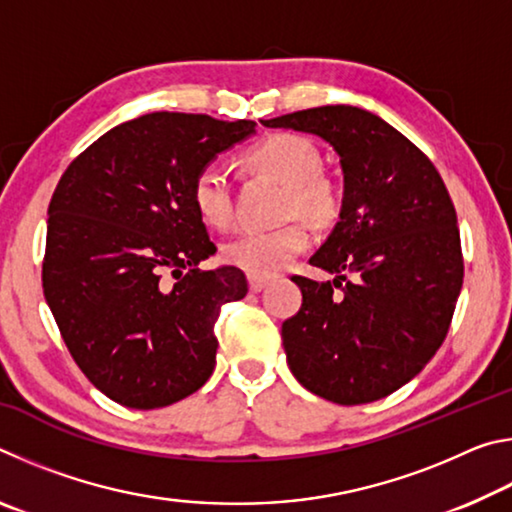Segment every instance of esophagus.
Segmentation results:
<instances>
[{
  "instance_id": "34e87169",
  "label": "esophagus",
  "mask_w": 512,
  "mask_h": 512,
  "mask_svg": "<svg viewBox=\"0 0 512 512\" xmlns=\"http://www.w3.org/2000/svg\"><path fill=\"white\" fill-rule=\"evenodd\" d=\"M268 277H248V287H250V291L253 293H259V291H264L266 287H268Z\"/></svg>"
}]
</instances>
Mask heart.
Returning <instances> with one entry per match:
<instances>
[{
    "label": "heart",
    "mask_w": 512,
    "mask_h": 512,
    "mask_svg": "<svg viewBox=\"0 0 512 512\" xmlns=\"http://www.w3.org/2000/svg\"><path fill=\"white\" fill-rule=\"evenodd\" d=\"M244 162L289 189V214H300L318 225H329L339 216V187L320 173L323 155L307 137L271 135L255 144L244 155ZM192 203L201 221L210 228H228L235 219L228 173L214 164L198 171L192 183ZM309 241L311 232L302 221L275 230H246L223 246V259L250 277H271L284 271L309 246Z\"/></svg>",
    "instance_id": "b5f03b06"
}]
</instances>
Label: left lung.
<instances>
[{"label":"left lung","instance_id":"8db88e82","mask_svg":"<svg viewBox=\"0 0 512 512\" xmlns=\"http://www.w3.org/2000/svg\"><path fill=\"white\" fill-rule=\"evenodd\" d=\"M262 124L320 137L343 171L339 221L309 259L336 277H291L302 307L282 325L289 368L329 402L381 400L427 366L452 323L463 287L452 198L427 155L363 108H309Z\"/></svg>","mask_w":512,"mask_h":512}]
</instances>
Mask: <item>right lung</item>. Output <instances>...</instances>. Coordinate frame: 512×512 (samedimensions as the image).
<instances>
[{
  "label": "right lung",
  "instance_id": "right-lung-1",
  "mask_svg": "<svg viewBox=\"0 0 512 512\" xmlns=\"http://www.w3.org/2000/svg\"><path fill=\"white\" fill-rule=\"evenodd\" d=\"M250 135L248 119L151 112L101 135L60 178L42 289L76 366L112 402L160 409L210 379L216 316L248 282L235 266L198 268L216 246L192 183Z\"/></svg>",
  "mask_w": 512,
  "mask_h": 512
}]
</instances>
